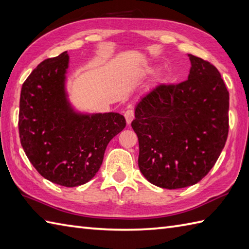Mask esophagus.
I'll list each match as a JSON object with an SVG mask.
<instances>
[{
    "mask_svg": "<svg viewBox=\"0 0 249 249\" xmlns=\"http://www.w3.org/2000/svg\"><path fill=\"white\" fill-rule=\"evenodd\" d=\"M124 117H125V120H126V124H130L132 123V120H133V118H134V110L132 108L126 109L124 111Z\"/></svg>",
    "mask_w": 249,
    "mask_h": 249,
    "instance_id": "34e87169",
    "label": "esophagus"
}]
</instances>
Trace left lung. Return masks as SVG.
I'll list each match as a JSON object with an SVG mask.
<instances>
[{
    "mask_svg": "<svg viewBox=\"0 0 249 249\" xmlns=\"http://www.w3.org/2000/svg\"><path fill=\"white\" fill-rule=\"evenodd\" d=\"M188 79L160 84L141 99L132 128L139 166L161 188L192 186L205 177L229 132V91L211 62L189 54Z\"/></svg>",
    "mask_w": 249,
    "mask_h": 249,
    "instance_id": "left-lung-1",
    "label": "left lung"
}]
</instances>
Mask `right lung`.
<instances>
[{
	"mask_svg": "<svg viewBox=\"0 0 249 249\" xmlns=\"http://www.w3.org/2000/svg\"><path fill=\"white\" fill-rule=\"evenodd\" d=\"M67 52L39 63L22 85L19 136L28 159L44 178L64 187L89 181L109 141L124 129L123 115H80L64 91Z\"/></svg>",
	"mask_w": 249,
	"mask_h": 249,
	"instance_id": "1",
	"label": "right lung"
}]
</instances>
